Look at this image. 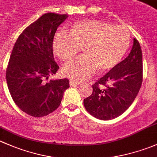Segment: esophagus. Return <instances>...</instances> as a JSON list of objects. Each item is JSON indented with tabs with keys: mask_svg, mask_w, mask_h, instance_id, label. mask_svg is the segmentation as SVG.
Listing matches in <instances>:
<instances>
[{
	"mask_svg": "<svg viewBox=\"0 0 157 157\" xmlns=\"http://www.w3.org/2000/svg\"><path fill=\"white\" fill-rule=\"evenodd\" d=\"M69 85H70V86L72 87H75V86H77V85H80V83H79V82H72V81H70V82H69Z\"/></svg>",
	"mask_w": 157,
	"mask_h": 157,
	"instance_id": "obj_1",
	"label": "esophagus"
}]
</instances>
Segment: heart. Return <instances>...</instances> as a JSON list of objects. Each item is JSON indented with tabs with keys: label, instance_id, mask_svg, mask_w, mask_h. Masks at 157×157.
<instances>
[{
	"label": "heart",
	"instance_id": "heart-1",
	"mask_svg": "<svg viewBox=\"0 0 157 157\" xmlns=\"http://www.w3.org/2000/svg\"><path fill=\"white\" fill-rule=\"evenodd\" d=\"M56 32L53 47L60 59L70 60L81 50L85 56L63 67L65 76L78 82L88 79L96 71L107 73L118 67L130 44L128 32L122 26H113L94 19L74 23L69 30Z\"/></svg>",
	"mask_w": 157,
	"mask_h": 157
}]
</instances>
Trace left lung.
<instances>
[{
    "label": "left lung",
    "instance_id": "8db88e82",
    "mask_svg": "<svg viewBox=\"0 0 157 157\" xmlns=\"http://www.w3.org/2000/svg\"><path fill=\"white\" fill-rule=\"evenodd\" d=\"M142 81V51L138 40L134 38L128 56L92 85L91 95L84 99L85 109L101 120L118 117L135 101Z\"/></svg>",
    "mask_w": 157,
    "mask_h": 157
}]
</instances>
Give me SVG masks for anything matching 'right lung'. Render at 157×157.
Wrapping results in <instances>:
<instances>
[{
  "instance_id": "obj_1",
  "label": "right lung",
  "mask_w": 157,
  "mask_h": 157,
  "mask_svg": "<svg viewBox=\"0 0 157 157\" xmlns=\"http://www.w3.org/2000/svg\"><path fill=\"white\" fill-rule=\"evenodd\" d=\"M67 17V14H44L22 32L13 48L6 72L8 89L19 109L34 117L54 112L69 88L67 78L48 80L59 69L53 41L58 26Z\"/></svg>"
}]
</instances>
